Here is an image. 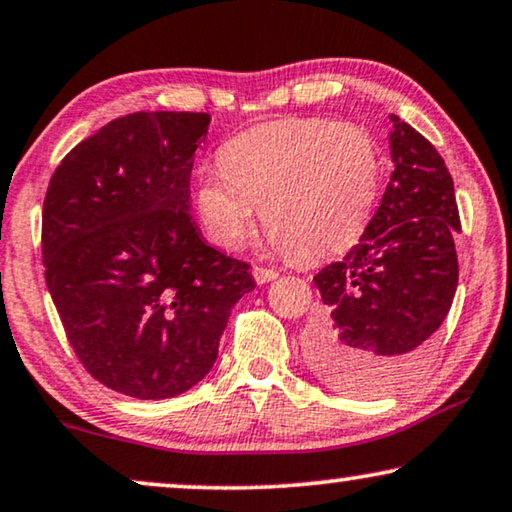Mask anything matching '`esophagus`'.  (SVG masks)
<instances>
[{"label": "esophagus", "mask_w": 512, "mask_h": 512, "mask_svg": "<svg viewBox=\"0 0 512 512\" xmlns=\"http://www.w3.org/2000/svg\"><path fill=\"white\" fill-rule=\"evenodd\" d=\"M253 278L257 280L259 285H264V283H271V280H276V278H278V271L266 269V266H255V269H253Z\"/></svg>", "instance_id": "34e87169"}]
</instances>
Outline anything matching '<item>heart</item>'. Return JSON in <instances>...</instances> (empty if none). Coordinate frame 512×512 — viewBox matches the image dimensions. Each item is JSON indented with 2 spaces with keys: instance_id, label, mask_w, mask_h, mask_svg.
<instances>
[{
  "instance_id": "obj_1",
  "label": "heart",
  "mask_w": 512,
  "mask_h": 512,
  "mask_svg": "<svg viewBox=\"0 0 512 512\" xmlns=\"http://www.w3.org/2000/svg\"><path fill=\"white\" fill-rule=\"evenodd\" d=\"M220 164H204L194 176V206L208 236L236 248L262 204L273 243H285L297 257L350 246L369 218L380 181L373 136L327 118L250 127L225 143Z\"/></svg>"
}]
</instances>
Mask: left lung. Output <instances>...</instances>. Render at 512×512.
Returning a JSON list of instances; mask_svg holds the SVG:
<instances>
[{
	"instance_id": "1",
	"label": "left lung",
	"mask_w": 512,
	"mask_h": 512,
	"mask_svg": "<svg viewBox=\"0 0 512 512\" xmlns=\"http://www.w3.org/2000/svg\"><path fill=\"white\" fill-rule=\"evenodd\" d=\"M392 176L357 246L313 283L322 313L306 338L308 364L334 390L380 397L415 376L455 299V185L438 150L390 115Z\"/></svg>"
}]
</instances>
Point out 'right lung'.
Listing matches in <instances>:
<instances>
[{"label": "right lung", "mask_w": 512, "mask_h": 512, "mask_svg": "<svg viewBox=\"0 0 512 512\" xmlns=\"http://www.w3.org/2000/svg\"><path fill=\"white\" fill-rule=\"evenodd\" d=\"M208 113H129L78 143L48 183L46 285L76 357L111 390L171 399L218 359L250 264L208 246L190 215Z\"/></svg>", "instance_id": "1"}]
</instances>
